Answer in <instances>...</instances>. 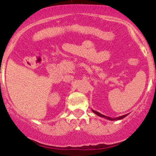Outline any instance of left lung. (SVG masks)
Returning <instances> with one entry per match:
<instances>
[{"instance_id": "8db88e82", "label": "left lung", "mask_w": 156, "mask_h": 156, "mask_svg": "<svg viewBox=\"0 0 156 156\" xmlns=\"http://www.w3.org/2000/svg\"><path fill=\"white\" fill-rule=\"evenodd\" d=\"M92 112L94 113H95L96 115H97L98 116H100V117H102V118H104V119H108V120H110V121H117V120H121V119H124V118H125L126 116L128 114H126L125 115H122V116H119V117H116V118H110V117H108V116H106L104 115L101 114V113L98 112L97 111H94V110L92 109Z\"/></svg>"}]
</instances>
